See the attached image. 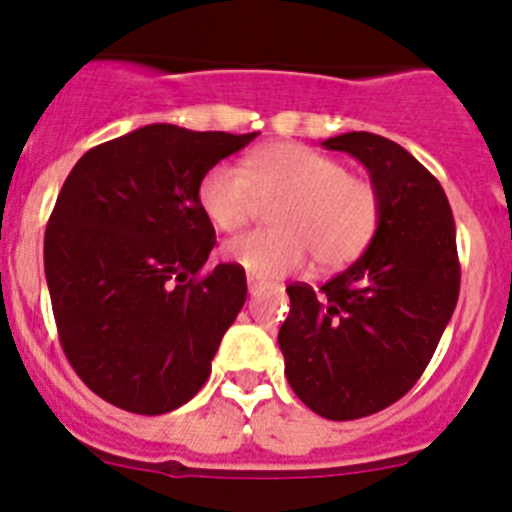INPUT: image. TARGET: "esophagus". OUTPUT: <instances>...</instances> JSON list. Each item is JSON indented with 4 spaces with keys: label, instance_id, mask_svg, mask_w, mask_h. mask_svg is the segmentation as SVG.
Instances as JSON below:
<instances>
[{
    "label": "esophagus",
    "instance_id": "1",
    "mask_svg": "<svg viewBox=\"0 0 512 512\" xmlns=\"http://www.w3.org/2000/svg\"><path fill=\"white\" fill-rule=\"evenodd\" d=\"M261 287H264V282H259V279L253 277V274H248V292H251V295H256Z\"/></svg>",
    "mask_w": 512,
    "mask_h": 512
}]
</instances>
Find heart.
Segmentation results:
<instances>
[{"label":"heart","mask_w":512,"mask_h":512,"mask_svg":"<svg viewBox=\"0 0 512 512\" xmlns=\"http://www.w3.org/2000/svg\"><path fill=\"white\" fill-rule=\"evenodd\" d=\"M244 174L215 164L197 187V202L212 228L235 233L261 205L274 230L238 235L223 256L253 277H282L312 253L320 269H343L369 248L382 202L364 176L348 174L333 156L295 140L269 143L243 158Z\"/></svg>","instance_id":"b5f03b06"}]
</instances>
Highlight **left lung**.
I'll return each mask as SVG.
<instances>
[{"instance_id":"8db88e82","label":"left lung","mask_w":512,"mask_h":512,"mask_svg":"<svg viewBox=\"0 0 512 512\" xmlns=\"http://www.w3.org/2000/svg\"><path fill=\"white\" fill-rule=\"evenodd\" d=\"M323 146L366 166L382 215L369 248L320 292L289 284L279 348L312 413L356 420L390 408L431 361L459 300L456 225L436 176L395 140L361 130Z\"/></svg>"}]
</instances>
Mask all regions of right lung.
Instances as JSON below:
<instances>
[{"instance_id": "1", "label": "right lung", "mask_w": 512, "mask_h": 512, "mask_svg": "<svg viewBox=\"0 0 512 512\" xmlns=\"http://www.w3.org/2000/svg\"><path fill=\"white\" fill-rule=\"evenodd\" d=\"M253 138L156 122L66 176L43 248L53 318L74 372L115 408L171 413L210 377L248 289L235 264L202 274L215 228L197 187Z\"/></svg>"}]
</instances>
